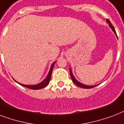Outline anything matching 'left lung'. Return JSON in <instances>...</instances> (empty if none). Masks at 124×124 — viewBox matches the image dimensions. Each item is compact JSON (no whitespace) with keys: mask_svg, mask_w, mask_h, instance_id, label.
Returning <instances> with one entry per match:
<instances>
[{"mask_svg":"<svg viewBox=\"0 0 124 124\" xmlns=\"http://www.w3.org/2000/svg\"><path fill=\"white\" fill-rule=\"evenodd\" d=\"M107 22L109 23V26H110V28H111V29H112V30L113 31V32H114V33L116 34V35L117 36L116 33V31H115V28H114V27H113V26L111 24V22H110V21H109V19H107ZM70 74L71 79H72V80L73 83H74V84H76V85H78V87H81V88H83V89H91V88H93V87H96V86H97V85H91V86H89V85H85V84H83V83H80V82H79V81H77V80L76 79V78H74V75L72 74V70H71L70 69Z\"/></svg>","mask_w":124,"mask_h":124,"instance_id":"left-lung-1","label":"left lung"}]
</instances>
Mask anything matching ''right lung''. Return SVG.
I'll use <instances>...</instances> for the list:
<instances>
[{
	"label": "right lung",
	"mask_w": 124,
	"mask_h": 124,
	"mask_svg": "<svg viewBox=\"0 0 124 124\" xmlns=\"http://www.w3.org/2000/svg\"><path fill=\"white\" fill-rule=\"evenodd\" d=\"M55 62H54L52 63V65L51 67H50V71H49L48 74V75H47L46 78H45L43 81H41V83H39V84H37V85H24V84H21V83H17L20 84L22 86H24V87H27V88H29L30 89H33V90H38V89H43L44 87H45L50 82V78H51V75H52V70H53L54 66V64H55ZM15 80V79H14ZM17 82V81H16Z\"/></svg>",
	"instance_id": "right-lung-1"
}]
</instances>
